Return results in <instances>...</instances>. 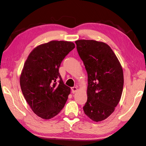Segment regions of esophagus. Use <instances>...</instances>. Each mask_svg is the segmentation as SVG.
<instances>
[{
	"label": "esophagus",
	"instance_id": "1",
	"mask_svg": "<svg viewBox=\"0 0 146 146\" xmlns=\"http://www.w3.org/2000/svg\"><path fill=\"white\" fill-rule=\"evenodd\" d=\"M77 90H78V88L76 86H74V87H72L71 88V91H72V93H75V92H76V91H77Z\"/></svg>",
	"mask_w": 146,
	"mask_h": 146
}]
</instances>
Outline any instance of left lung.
I'll list each match as a JSON object with an SVG mask.
<instances>
[{
	"instance_id": "8db88e82",
	"label": "left lung",
	"mask_w": 146,
	"mask_h": 146,
	"mask_svg": "<svg viewBox=\"0 0 146 146\" xmlns=\"http://www.w3.org/2000/svg\"><path fill=\"white\" fill-rule=\"evenodd\" d=\"M75 42L88 74V99L84 112L91 120L102 121L113 113L121 99L122 68L106 43L86 39Z\"/></svg>"
}]
</instances>
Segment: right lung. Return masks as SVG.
Returning <instances> with one entry per match:
<instances>
[{
	"label": "right lung",
	"instance_id": "right-lung-1",
	"mask_svg": "<svg viewBox=\"0 0 146 146\" xmlns=\"http://www.w3.org/2000/svg\"><path fill=\"white\" fill-rule=\"evenodd\" d=\"M74 48L72 42L52 41L35 47L25 61L20 76L21 90L39 117L50 119L64 107L70 88L64 84L59 68Z\"/></svg>",
	"mask_w": 146,
	"mask_h": 146
}]
</instances>
